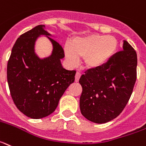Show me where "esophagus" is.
<instances>
[{
  "mask_svg": "<svg viewBox=\"0 0 146 146\" xmlns=\"http://www.w3.org/2000/svg\"><path fill=\"white\" fill-rule=\"evenodd\" d=\"M80 76H81V73L79 72H77L75 74V81L76 82H78L79 81V79L80 78Z\"/></svg>",
  "mask_w": 146,
  "mask_h": 146,
  "instance_id": "34e87169",
  "label": "esophagus"
}]
</instances>
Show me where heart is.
Returning a JSON list of instances; mask_svg holds the SVG:
<instances>
[{"label":"heart","instance_id":"heart-1","mask_svg":"<svg viewBox=\"0 0 146 146\" xmlns=\"http://www.w3.org/2000/svg\"><path fill=\"white\" fill-rule=\"evenodd\" d=\"M118 48V40L114 36L92 34L75 37L71 45H65L66 57L72 64L83 58L88 68H100L110 61Z\"/></svg>","mask_w":146,"mask_h":146}]
</instances>
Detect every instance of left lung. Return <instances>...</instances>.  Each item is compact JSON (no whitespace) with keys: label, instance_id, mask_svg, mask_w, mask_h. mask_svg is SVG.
I'll return each instance as SVG.
<instances>
[{"label":"left lung","instance_id":"1","mask_svg":"<svg viewBox=\"0 0 146 146\" xmlns=\"http://www.w3.org/2000/svg\"><path fill=\"white\" fill-rule=\"evenodd\" d=\"M123 51L117 52L100 68L88 69L80 77L81 114L95 123L116 118L129 102L137 79V57L133 47L123 40Z\"/></svg>","mask_w":146,"mask_h":146}]
</instances>
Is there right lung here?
Segmentation results:
<instances>
[{
  "label": "right lung",
  "instance_id": "obj_1",
  "mask_svg": "<svg viewBox=\"0 0 146 146\" xmlns=\"http://www.w3.org/2000/svg\"><path fill=\"white\" fill-rule=\"evenodd\" d=\"M46 36L52 44V54L40 58L34 50L36 40ZM45 25H38L21 35L12 49L7 64V81L14 103L23 114L40 119L54 112L70 84L76 71L66 70L61 64L64 51L50 37Z\"/></svg>",
  "mask_w": 146,
  "mask_h": 146
}]
</instances>
